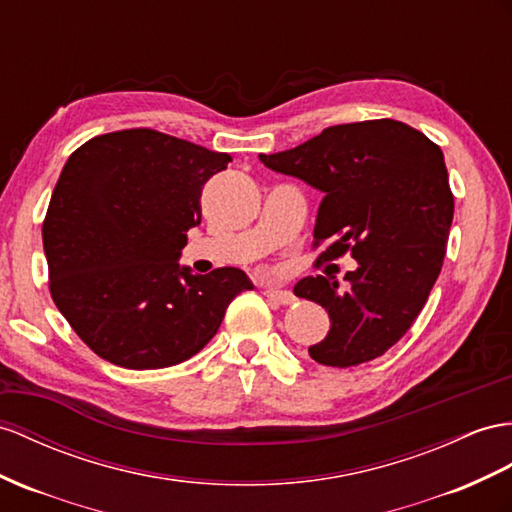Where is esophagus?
<instances>
[{
  "mask_svg": "<svg viewBox=\"0 0 512 512\" xmlns=\"http://www.w3.org/2000/svg\"><path fill=\"white\" fill-rule=\"evenodd\" d=\"M264 294L279 305H292L294 294L290 290H281V287H264Z\"/></svg>",
  "mask_w": 512,
  "mask_h": 512,
  "instance_id": "obj_1",
  "label": "esophagus"
}]
</instances>
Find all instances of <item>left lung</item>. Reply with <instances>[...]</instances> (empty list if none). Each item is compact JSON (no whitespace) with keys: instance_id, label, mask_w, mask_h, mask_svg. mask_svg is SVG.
<instances>
[{"instance_id":"obj_1","label":"left lung","mask_w":512,"mask_h":512,"mask_svg":"<svg viewBox=\"0 0 512 512\" xmlns=\"http://www.w3.org/2000/svg\"><path fill=\"white\" fill-rule=\"evenodd\" d=\"M259 160L324 194L313 225V246L329 244L320 259H357L346 290L322 274L294 285L331 318L311 359L350 368L385 355L411 329L443 266L454 216L443 151L406 123L378 119L326 127Z\"/></svg>"}]
</instances>
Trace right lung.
<instances>
[{
    "mask_svg": "<svg viewBox=\"0 0 512 512\" xmlns=\"http://www.w3.org/2000/svg\"><path fill=\"white\" fill-rule=\"evenodd\" d=\"M229 153L155 129L88 140L64 164L43 222L51 298L82 342L129 370L196 355L231 300L253 290L240 268L179 266L201 225L203 183Z\"/></svg>",
    "mask_w": 512,
    "mask_h": 512,
    "instance_id": "1",
    "label": "right lung"
}]
</instances>
